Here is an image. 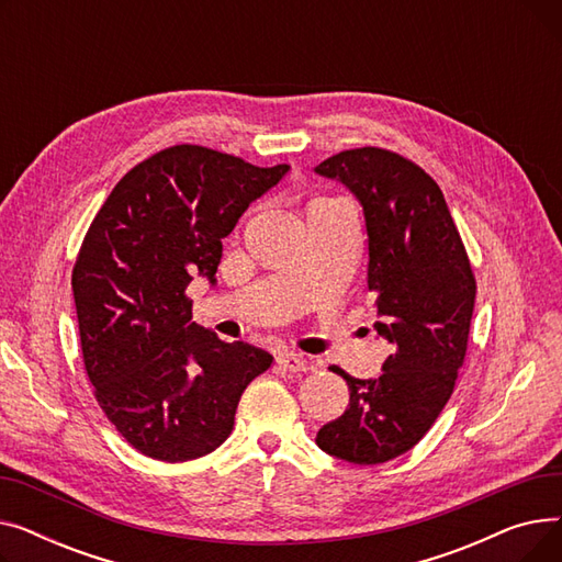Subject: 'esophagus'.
<instances>
[{
    "mask_svg": "<svg viewBox=\"0 0 562 562\" xmlns=\"http://www.w3.org/2000/svg\"><path fill=\"white\" fill-rule=\"evenodd\" d=\"M276 362H278V367L280 369H284V371H307V369H312V360L310 358H305V356H301V352H293V350H284V352H280V356L276 358Z\"/></svg>",
    "mask_w": 562,
    "mask_h": 562,
    "instance_id": "34e87169",
    "label": "esophagus"
}]
</instances>
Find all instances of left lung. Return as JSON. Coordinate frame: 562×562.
Returning a JSON list of instances; mask_svg holds the SVG:
<instances>
[{"label": "left lung", "instance_id": "obj_1", "mask_svg": "<svg viewBox=\"0 0 562 562\" xmlns=\"http://www.w3.org/2000/svg\"><path fill=\"white\" fill-rule=\"evenodd\" d=\"M314 170L362 204L367 282L380 316L373 328L392 344L378 378L360 380L335 367L350 401L316 432V445L352 464H380L415 447L451 398L476 280L441 189L417 164L382 147H358Z\"/></svg>", "mask_w": 562, "mask_h": 562}]
</instances>
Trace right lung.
I'll return each mask as SVG.
<instances>
[{"label":"right lung","instance_id":"obj_1","mask_svg":"<svg viewBox=\"0 0 562 562\" xmlns=\"http://www.w3.org/2000/svg\"><path fill=\"white\" fill-rule=\"evenodd\" d=\"M286 172L172 145L113 187L83 236L72 269L83 367L106 419L147 458L218 449L244 390L273 362L193 323L184 291L195 273L216 282L223 239Z\"/></svg>","mask_w":562,"mask_h":562}]
</instances>
